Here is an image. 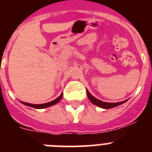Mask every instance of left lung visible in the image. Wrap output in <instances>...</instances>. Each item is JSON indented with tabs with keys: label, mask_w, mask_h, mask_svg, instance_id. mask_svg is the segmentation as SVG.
Segmentation results:
<instances>
[{
	"label": "left lung",
	"mask_w": 152,
	"mask_h": 152,
	"mask_svg": "<svg viewBox=\"0 0 152 152\" xmlns=\"http://www.w3.org/2000/svg\"><path fill=\"white\" fill-rule=\"evenodd\" d=\"M87 94H88V98H89V100H91V103H94V105L98 106V107H101V108L103 109H110V108H113V107H116L117 106L121 105L123 103H124L125 102L127 101V100H124L123 102H119V103H107V102H103L101 101V100H98L96 99V97L93 96V95L91 94V93L87 90Z\"/></svg>",
	"instance_id": "1"
}]
</instances>
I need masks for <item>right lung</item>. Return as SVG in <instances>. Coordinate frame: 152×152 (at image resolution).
<instances>
[{"instance_id": "1", "label": "right lung", "mask_w": 152, "mask_h": 152, "mask_svg": "<svg viewBox=\"0 0 152 152\" xmlns=\"http://www.w3.org/2000/svg\"><path fill=\"white\" fill-rule=\"evenodd\" d=\"M63 94H61L59 96L58 98H56V100H52V101L49 102V103H43V104H32V103H24V102H21L24 105L28 106V107H33V108H36V109H42V108H45V107H51L52 105H55L57 103L60 101L61 98H62Z\"/></svg>"}]
</instances>
